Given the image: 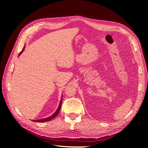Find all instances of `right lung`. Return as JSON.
<instances>
[{
    "label": "right lung",
    "instance_id": "right-lung-1",
    "mask_svg": "<svg viewBox=\"0 0 148 148\" xmlns=\"http://www.w3.org/2000/svg\"><path fill=\"white\" fill-rule=\"evenodd\" d=\"M23 49H24V48H23ZM22 51H23V50H22V51L20 52V53H19V55H20V54H21V53L22 52ZM62 99H61V101H60L59 106V107H58L57 110H56V112H55L54 114H53V115H52L51 116H50V117H49L46 118V119H41V120H32L33 122H36V121L37 122H47V121H50V120H52L53 119H54V118L56 117V116L58 115V114H59V112L60 109V107H61V105H62Z\"/></svg>",
    "mask_w": 148,
    "mask_h": 148
}]
</instances>
